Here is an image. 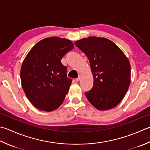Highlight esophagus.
<instances>
[{
	"mask_svg": "<svg viewBox=\"0 0 150 150\" xmlns=\"http://www.w3.org/2000/svg\"><path fill=\"white\" fill-rule=\"evenodd\" d=\"M81 75H79L78 77L76 79V81H77V82H78V81L81 80Z\"/></svg>",
	"mask_w": 150,
	"mask_h": 150,
	"instance_id": "34e87169",
	"label": "esophagus"
}]
</instances>
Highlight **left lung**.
Segmentation results:
<instances>
[{
	"instance_id": "left-lung-1",
	"label": "left lung",
	"mask_w": 150,
	"mask_h": 150,
	"mask_svg": "<svg viewBox=\"0 0 150 150\" xmlns=\"http://www.w3.org/2000/svg\"><path fill=\"white\" fill-rule=\"evenodd\" d=\"M75 45L88 58L93 86L85 93L92 105L99 110L116 106L122 100L131 83V64L116 44L105 38L89 36Z\"/></svg>"
}]
</instances>
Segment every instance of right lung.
I'll return each instance as SVG.
<instances>
[{
	"instance_id": "right-lung-1",
	"label": "right lung",
	"mask_w": 150,
	"mask_h": 150,
	"mask_svg": "<svg viewBox=\"0 0 150 150\" xmlns=\"http://www.w3.org/2000/svg\"><path fill=\"white\" fill-rule=\"evenodd\" d=\"M74 46L68 39L53 36L38 42L27 53L21 68V86L36 108L52 112L63 103L72 80L61 60Z\"/></svg>"
}]
</instances>
